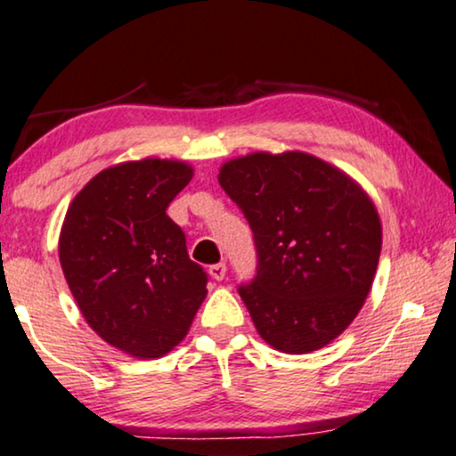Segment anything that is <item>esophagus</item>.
I'll return each mask as SVG.
<instances>
[{"label":"esophagus","mask_w":456,"mask_h":456,"mask_svg":"<svg viewBox=\"0 0 456 456\" xmlns=\"http://www.w3.org/2000/svg\"><path fill=\"white\" fill-rule=\"evenodd\" d=\"M209 274L214 281H224V276H226V264L220 262V264L209 265Z\"/></svg>","instance_id":"esophagus-1"}]
</instances>
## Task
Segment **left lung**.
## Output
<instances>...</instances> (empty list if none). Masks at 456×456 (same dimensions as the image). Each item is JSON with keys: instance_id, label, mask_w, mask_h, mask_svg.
<instances>
[{"instance_id": "obj_1", "label": "left lung", "mask_w": 456, "mask_h": 456, "mask_svg": "<svg viewBox=\"0 0 456 456\" xmlns=\"http://www.w3.org/2000/svg\"><path fill=\"white\" fill-rule=\"evenodd\" d=\"M253 230L257 274L239 285L257 333L287 354L321 350L362 307L381 253V222L362 188L307 152H253L220 169Z\"/></svg>"}]
</instances>
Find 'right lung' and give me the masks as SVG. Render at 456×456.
Here are the masks:
<instances>
[{
	"label": "right lung",
	"instance_id": "obj_1",
	"mask_svg": "<svg viewBox=\"0 0 456 456\" xmlns=\"http://www.w3.org/2000/svg\"><path fill=\"white\" fill-rule=\"evenodd\" d=\"M191 180L182 161H127L94 175L64 216L58 256L70 293L106 344L134 358L174 350L207 295L205 270L167 216Z\"/></svg>",
	"mask_w": 456,
	"mask_h": 456
}]
</instances>
